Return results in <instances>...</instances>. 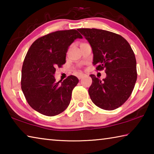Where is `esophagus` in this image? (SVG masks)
Here are the masks:
<instances>
[{"label": "esophagus", "instance_id": "1", "mask_svg": "<svg viewBox=\"0 0 154 154\" xmlns=\"http://www.w3.org/2000/svg\"><path fill=\"white\" fill-rule=\"evenodd\" d=\"M85 77V75L84 74H82V73H81V74H79V75H78V79H82L83 77Z\"/></svg>", "mask_w": 154, "mask_h": 154}]
</instances>
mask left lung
Segmentation results:
<instances>
[{"label":"left lung","mask_w":154,"mask_h":154,"mask_svg":"<svg viewBox=\"0 0 154 154\" xmlns=\"http://www.w3.org/2000/svg\"><path fill=\"white\" fill-rule=\"evenodd\" d=\"M93 52L96 70L105 69L106 77L100 80L90 75L88 90L91 100L105 110H113L130 97L137 79V61L128 42L118 34L96 28H79Z\"/></svg>","instance_id":"8db88e82"}]
</instances>
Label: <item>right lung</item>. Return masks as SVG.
<instances>
[{"mask_svg":"<svg viewBox=\"0 0 154 154\" xmlns=\"http://www.w3.org/2000/svg\"><path fill=\"white\" fill-rule=\"evenodd\" d=\"M82 36L76 30H59L38 38L26 54L22 69L21 85L29 105L47 116L63 112L71 102L79 79L70 75L56 82V68L66 62L69 47Z\"/></svg>","mask_w":154,"mask_h":154,"instance_id":"add662e5","label":"right lung"}]
</instances>
